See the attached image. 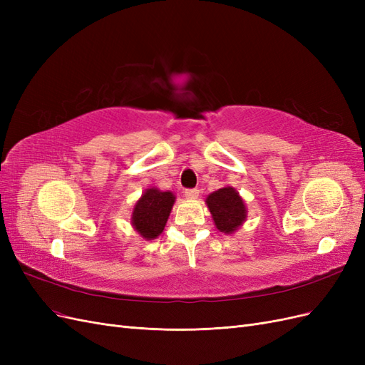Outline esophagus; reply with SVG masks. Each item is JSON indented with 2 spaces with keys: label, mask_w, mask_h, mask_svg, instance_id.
<instances>
[{
  "label": "esophagus",
  "mask_w": 365,
  "mask_h": 365,
  "mask_svg": "<svg viewBox=\"0 0 365 365\" xmlns=\"http://www.w3.org/2000/svg\"><path fill=\"white\" fill-rule=\"evenodd\" d=\"M184 195H185V197H189V200H196V197L200 196V190H197V189H187L184 192Z\"/></svg>",
  "instance_id": "obj_1"
}]
</instances>
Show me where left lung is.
Segmentation results:
<instances>
[{"instance_id":"obj_1","label":"left lung","mask_w":365,"mask_h":365,"mask_svg":"<svg viewBox=\"0 0 365 365\" xmlns=\"http://www.w3.org/2000/svg\"><path fill=\"white\" fill-rule=\"evenodd\" d=\"M207 207L219 231L231 235L245 222L247 207L233 187H222L207 196Z\"/></svg>"}]
</instances>
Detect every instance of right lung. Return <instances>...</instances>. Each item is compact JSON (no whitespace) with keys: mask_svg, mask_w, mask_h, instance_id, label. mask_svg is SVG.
I'll list each match as a JSON object with an SVG mask.
<instances>
[{"mask_svg":"<svg viewBox=\"0 0 365 365\" xmlns=\"http://www.w3.org/2000/svg\"><path fill=\"white\" fill-rule=\"evenodd\" d=\"M173 204L175 195L172 192H161L155 187L146 189L132 212V227L143 239L158 237L168 222Z\"/></svg>","mask_w":365,"mask_h":365,"instance_id":"obj_1","label":"right lung"}]
</instances>
